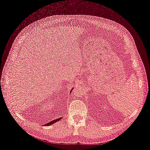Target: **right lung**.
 <instances>
[{"label": "right lung", "mask_w": 150, "mask_h": 150, "mask_svg": "<svg viewBox=\"0 0 150 150\" xmlns=\"http://www.w3.org/2000/svg\"><path fill=\"white\" fill-rule=\"evenodd\" d=\"M73 90V88L71 90V92ZM71 92H70V93H71ZM62 117H61V118H57V119H56V120H52V121H50V122H49L48 123H47V124H45L44 125L45 126H49V125H51L52 124H55V122H58V121H59V120H61V119H62Z\"/></svg>", "instance_id": "right-lung-1"}]
</instances>
